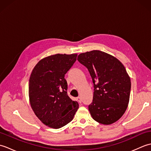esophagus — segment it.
Segmentation results:
<instances>
[{
  "label": "esophagus",
  "instance_id": "1",
  "mask_svg": "<svg viewBox=\"0 0 151 151\" xmlns=\"http://www.w3.org/2000/svg\"><path fill=\"white\" fill-rule=\"evenodd\" d=\"M76 100H77V101L79 102V103H81L82 102V99L81 97H78L76 98Z\"/></svg>",
  "mask_w": 151,
  "mask_h": 151
}]
</instances>
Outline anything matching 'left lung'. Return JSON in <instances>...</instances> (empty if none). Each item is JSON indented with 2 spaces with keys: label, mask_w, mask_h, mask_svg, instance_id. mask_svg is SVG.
Here are the masks:
<instances>
[{
  "label": "left lung",
  "mask_w": 151,
  "mask_h": 151,
  "mask_svg": "<svg viewBox=\"0 0 151 151\" xmlns=\"http://www.w3.org/2000/svg\"><path fill=\"white\" fill-rule=\"evenodd\" d=\"M78 62L89 70L94 92L89 111L103 124L119 119L129 104L131 82L124 65L115 57L100 50L79 54Z\"/></svg>",
  "instance_id": "obj_1"
}]
</instances>
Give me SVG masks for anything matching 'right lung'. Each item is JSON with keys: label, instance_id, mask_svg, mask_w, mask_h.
Here are the masks:
<instances>
[{"label": "right lung", "instance_id": "1", "mask_svg": "<svg viewBox=\"0 0 151 151\" xmlns=\"http://www.w3.org/2000/svg\"><path fill=\"white\" fill-rule=\"evenodd\" d=\"M77 54H54L40 61L29 80L31 107L47 126L60 129L73 120L78 103L67 95L64 78L76 60Z\"/></svg>", "mask_w": 151, "mask_h": 151}]
</instances>
